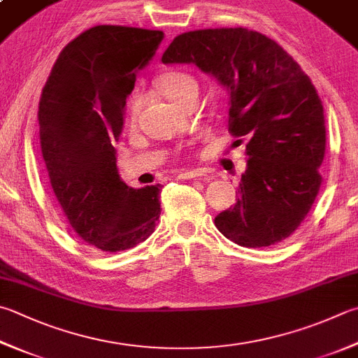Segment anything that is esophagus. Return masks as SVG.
I'll return each instance as SVG.
<instances>
[{
	"instance_id": "34e87169",
	"label": "esophagus",
	"mask_w": 358,
	"mask_h": 358,
	"mask_svg": "<svg viewBox=\"0 0 358 358\" xmlns=\"http://www.w3.org/2000/svg\"><path fill=\"white\" fill-rule=\"evenodd\" d=\"M204 176V173L199 170H182L178 173V179H194Z\"/></svg>"
}]
</instances>
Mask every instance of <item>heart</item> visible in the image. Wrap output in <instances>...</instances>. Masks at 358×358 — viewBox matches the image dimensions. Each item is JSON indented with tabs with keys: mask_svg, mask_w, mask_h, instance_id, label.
<instances>
[{
	"mask_svg": "<svg viewBox=\"0 0 358 358\" xmlns=\"http://www.w3.org/2000/svg\"><path fill=\"white\" fill-rule=\"evenodd\" d=\"M157 89L171 101V103L180 106L188 98L198 95V80L193 74L182 70H170L162 73L156 79ZM141 99L138 95H132L126 104L124 118L127 126L137 123L138 110Z\"/></svg>",
	"mask_w": 358,
	"mask_h": 358,
	"instance_id": "heart-1",
	"label": "heart"
}]
</instances>
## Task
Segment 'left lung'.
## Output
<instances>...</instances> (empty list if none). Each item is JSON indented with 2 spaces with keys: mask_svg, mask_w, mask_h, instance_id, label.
<instances>
[{
  "mask_svg": "<svg viewBox=\"0 0 358 358\" xmlns=\"http://www.w3.org/2000/svg\"><path fill=\"white\" fill-rule=\"evenodd\" d=\"M164 64H194L229 90V132L248 138L237 204L215 226L240 246L280 243L301 226L320 192L326 151L324 109L315 85L289 54L257 31L184 32Z\"/></svg>",
  "mask_w": 358,
  "mask_h": 358,
  "instance_id": "obj_1",
  "label": "left lung"
}]
</instances>
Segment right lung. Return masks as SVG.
Returning <instances> with one entry per match:
<instances>
[{
	"instance_id": "right-lung-1",
	"label": "right lung",
	"mask_w": 358,
	"mask_h": 358,
	"mask_svg": "<svg viewBox=\"0 0 358 358\" xmlns=\"http://www.w3.org/2000/svg\"><path fill=\"white\" fill-rule=\"evenodd\" d=\"M164 32L99 24L60 51L38 103L40 146L51 188L73 231L104 252L137 246L154 232L162 187L120 179L115 148L137 70Z\"/></svg>"
}]
</instances>
